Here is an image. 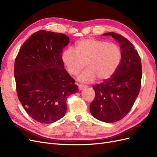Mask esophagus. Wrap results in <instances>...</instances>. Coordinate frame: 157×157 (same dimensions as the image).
<instances>
[{"mask_svg": "<svg viewBox=\"0 0 157 157\" xmlns=\"http://www.w3.org/2000/svg\"><path fill=\"white\" fill-rule=\"evenodd\" d=\"M85 88H86V86H84V85H83V84H79V85H78V89H79L80 90H84Z\"/></svg>", "mask_w": 157, "mask_h": 157, "instance_id": "34e87169", "label": "esophagus"}]
</instances>
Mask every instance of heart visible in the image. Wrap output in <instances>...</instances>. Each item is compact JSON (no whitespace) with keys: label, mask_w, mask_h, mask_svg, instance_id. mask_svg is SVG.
I'll list each match as a JSON object with an SVG mask.
<instances>
[{"label":"heart","mask_w":157,"mask_h":157,"mask_svg":"<svg viewBox=\"0 0 157 157\" xmlns=\"http://www.w3.org/2000/svg\"><path fill=\"white\" fill-rule=\"evenodd\" d=\"M75 51L69 48L61 55V59L68 73L78 75L86 63L87 69L78 77L80 82L90 83L97 78L106 80L115 75L122 60V51L116 44L96 39L78 41Z\"/></svg>","instance_id":"heart-1"}]
</instances>
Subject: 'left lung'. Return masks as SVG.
Instances as JSON below:
<instances>
[{"label": "left lung", "mask_w": 157, "mask_h": 157, "mask_svg": "<svg viewBox=\"0 0 157 157\" xmlns=\"http://www.w3.org/2000/svg\"><path fill=\"white\" fill-rule=\"evenodd\" d=\"M103 35H111L119 43L122 60L111 78L93 86L96 97L90 103V111L99 121L115 122L130 112L138 96L141 82V62L138 52L125 37L114 32Z\"/></svg>", "instance_id": "obj_1"}]
</instances>
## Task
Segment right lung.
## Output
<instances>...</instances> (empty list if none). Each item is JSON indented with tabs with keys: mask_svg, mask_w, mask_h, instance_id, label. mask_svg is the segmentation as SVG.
<instances>
[{
	"mask_svg": "<svg viewBox=\"0 0 157 157\" xmlns=\"http://www.w3.org/2000/svg\"><path fill=\"white\" fill-rule=\"evenodd\" d=\"M69 42V37L63 33L40 30L23 44L16 56L17 97L37 122L50 124L59 120L67 111V98L78 91L61 59Z\"/></svg>",
	"mask_w": 157,
	"mask_h": 157,
	"instance_id": "add662e5",
	"label": "right lung"
}]
</instances>
